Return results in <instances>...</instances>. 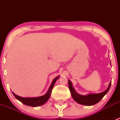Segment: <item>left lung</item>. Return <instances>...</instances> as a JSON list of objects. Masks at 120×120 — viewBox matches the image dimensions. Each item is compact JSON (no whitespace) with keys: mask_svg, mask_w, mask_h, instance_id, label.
Masks as SVG:
<instances>
[{"mask_svg":"<svg viewBox=\"0 0 120 120\" xmlns=\"http://www.w3.org/2000/svg\"><path fill=\"white\" fill-rule=\"evenodd\" d=\"M68 81V86L70 92H71V96L73 98V99H74L75 101H76L78 103L83 105H86V106L94 105L95 104L98 103L99 101H100L101 99L104 97V96L108 92L110 88L111 83H112V82H110L108 88L105 91L103 92L96 94H89L88 95L83 96V95H79L77 93H76L75 90L74 89L73 87H72V83H71V81L69 79Z\"/></svg>","mask_w":120,"mask_h":120,"instance_id":"obj_1","label":"left lung"}]
</instances>
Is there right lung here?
<instances>
[{
    "mask_svg": "<svg viewBox=\"0 0 120 120\" xmlns=\"http://www.w3.org/2000/svg\"><path fill=\"white\" fill-rule=\"evenodd\" d=\"M59 78V77H57L53 79L52 83L48 92L45 95H43V96H39V97L37 98H22L15 95L13 92V94L17 99H18L19 101H20L21 103H22L25 105H26V106H32V107H37V106H41V105H43V104L45 103L48 101V99H49L50 95H51L53 86H54L57 79Z\"/></svg>",
    "mask_w": 120,
    "mask_h": 120,
    "instance_id": "1",
    "label": "right lung"
}]
</instances>
